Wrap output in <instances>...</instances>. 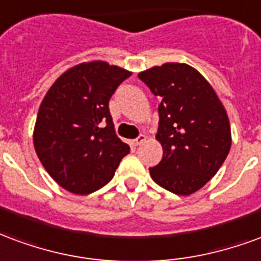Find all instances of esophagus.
<instances>
[{"mask_svg":"<svg viewBox=\"0 0 261 261\" xmlns=\"http://www.w3.org/2000/svg\"><path fill=\"white\" fill-rule=\"evenodd\" d=\"M144 142H146V135H140L138 139H135V140H133L132 143L135 144V146H140V144L144 143Z\"/></svg>","mask_w":261,"mask_h":261,"instance_id":"34e87169","label":"esophagus"}]
</instances>
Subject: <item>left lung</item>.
I'll return each mask as SVG.
<instances>
[{
  "mask_svg": "<svg viewBox=\"0 0 261 261\" xmlns=\"http://www.w3.org/2000/svg\"><path fill=\"white\" fill-rule=\"evenodd\" d=\"M138 76L161 101L155 139L163 160L150 175L175 195H192L217 174L229 153L227 111L206 77L188 64L167 62Z\"/></svg>",
  "mask_w": 261,
  "mask_h": 261,
  "instance_id": "left-lung-1",
  "label": "left lung"
}]
</instances>
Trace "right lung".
Instances as JSON below:
<instances>
[{"label": "right lung", "mask_w": 261, "mask_h": 261, "mask_svg": "<svg viewBox=\"0 0 261 261\" xmlns=\"http://www.w3.org/2000/svg\"><path fill=\"white\" fill-rule=\"evenodd\" d=\"M132 72L106 61L72 66L40 104L33 130L37 157L66 191L89 195L112 179L129 146L115 135L108 101Z\"/></svg>", "instance_id": "1"}]
</instances>
